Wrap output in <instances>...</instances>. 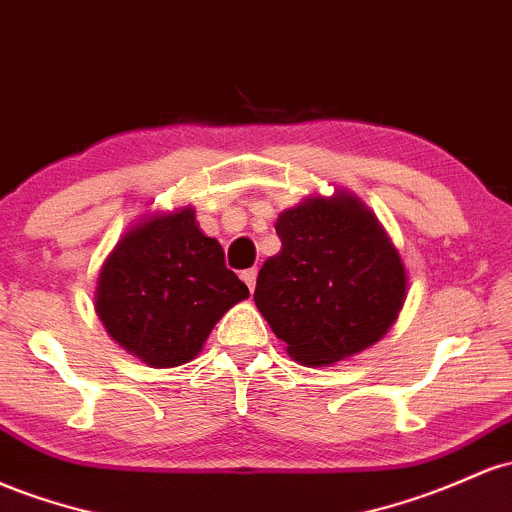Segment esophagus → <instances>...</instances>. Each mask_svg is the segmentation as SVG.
I'll use <instances>...</instances> for the list:
<instances>
[{"mask_svg": "<svg viewBox=\"0 0 512 512\" xmlns=\"http://www.w3.org/2000/svg\"><path fill=\"white\" fill-rule=\"evenodd\" d=\"M240 277H243V282L247 284V289H250V291H255V282H257V269H255V267L245 269V272L240 274Z\"/></svg>", "mask_w": 512, "mask_h": 512, "instance_id": "1", "label": "esophagus"}]
</instances>
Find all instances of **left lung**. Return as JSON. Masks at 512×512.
Listing matches in <instances>:
<instances>
[{
  "label": "left lung",
  "instance_id": "obj_1",
  "mask_svg": "<svg viewBox=\"0 0 512 512\" xmlns=\"http://www.w3.org/2000/svg\"><path fill=\"white\" fill-rule=\"evenodd\" d=\"M274 228L282 250L257 274L255 303L286 352L328 367L384 338L408 282L374 213L350 192L308 196Z\"/></svg>",
  "mask_w": 512,
  "mask_h": 512
}]
</instances>
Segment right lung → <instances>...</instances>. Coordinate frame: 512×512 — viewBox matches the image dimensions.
Returning a JSON list of instances; mask_svg holds the SVG:
<instances>
[{
    "mask_svg": "<svg viewBox=\"0 0 512 512\" xmlns=\"http://www.w3.org/2000/svg\"><path fill=\"white\" fill-rule=\"evenodd\" d=\"M250 296L223 247L199 230L192 206L153 213L101 265L94 308L126 352L155 369L192 362L213 325Z\"/></svg>",
    "mask_w": 512,
    "mask_h": 512,
    "instance_id": "1",
    "label": "right lung"
}]
</instances>
